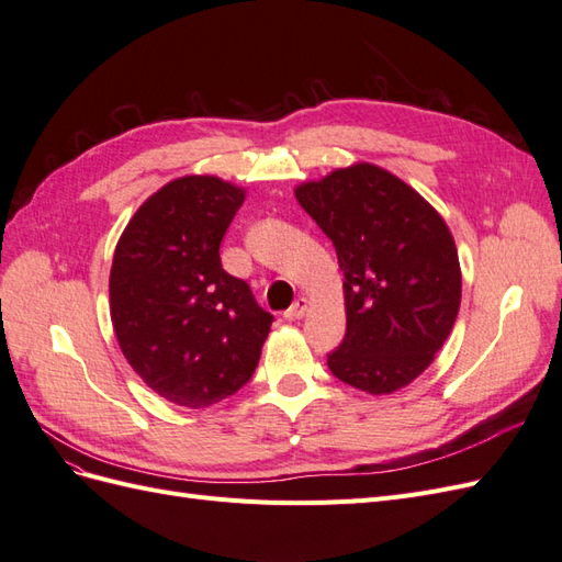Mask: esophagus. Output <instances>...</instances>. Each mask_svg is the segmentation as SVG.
Masks as SVG:
<instances>
[{"label": "esophagus", "instance_id": "34e87169", "mask_svg": "<svg viewBox=\"0 0 562 562\" xmlns=\"http://www.w3.org/2000/svg\"><path fill=\"white\" fill-rule=\"evenodd\" d=\"M307 307H310V300L307 297H297L293 302V307L285 312V318L288 321H300L304 314H307Z\"/></svg>", "mask_w": 562, "mask_h": 562}]
</instances>
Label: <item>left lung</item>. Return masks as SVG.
Listing matches in <instances>:
<instances>
[{"mask_svg":"<svg viewBox=\"0 0 562 562\" xmlns=\"http://www.w3.org/2000/svg\"><path fill=\"white\" fill-rule=\"evenodd\" d=\"M295 196L345 271L347 333L328 353L330 372L375 396L411 384L443 347L462 302L446 220L372 164L337 168Z\"/></svg>","mask_w":562,"mask_h":562,"instance_id":"8db88e82","label":"left lung"}]
</instances>
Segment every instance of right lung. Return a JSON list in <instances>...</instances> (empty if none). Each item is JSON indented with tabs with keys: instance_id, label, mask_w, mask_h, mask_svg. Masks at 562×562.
<instances>
[{
	"instance_id": "obj_1",
	"label": "right lung",
	"mask_w": 562,
	"mask_h": 562,
	"mask_svg": "<svg viewBox=\"0 0 562 562\" xmlns=\"http://www.w3.org/2000/svg\"><path fill=\"white\" fill-rule=\"evenodd\" d=\"M246 194L213 176L164 184L135 211L110 271L112 326L149 389L184 407L236 394L274 316L223 269L220 244Z\"/></svg>"
}]
</instances>
